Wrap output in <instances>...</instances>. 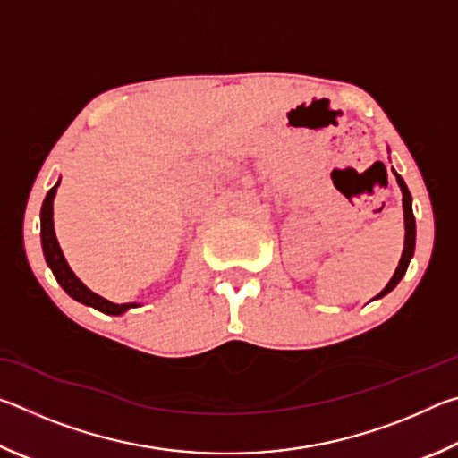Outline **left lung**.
<instances>
[{
    "mask_svg": "<svg viewBox=\"0 0 458 458\" xmlns=\"http://www.w3.org/2000/svg\"><path fill=\"white\" fill-rule=\"evenodd\" d=\"M396 174V172H394ZM396 180H398V185L402 193H404V198H402V204H404V222H406V238H404V250H402V259H400V265L396 268V273H394V276L390 278V283L386 284V289L377 294L376 299L384 297V294L390 293L394 286H396L400 283V278L406 275V268L410 265V259H412L414 254V244H416V222H414V214H412V196H410V191L406 188V183L402 177L396 174Z\"/></svg>",
    "mask_w": 458,
    "mask_h": 458,
    "instance_id": "obj_1",
    "label": "left lung"
}]
</instances>
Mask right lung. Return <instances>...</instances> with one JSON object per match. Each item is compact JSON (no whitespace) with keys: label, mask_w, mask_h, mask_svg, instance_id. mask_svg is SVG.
<instances>
[{"label":"right lung","mask_w":458,"mask_h":458,"mask_svg":"<svg viewBox=\"0 0 458 458\" xmlns=\"http://www.w3.org/2000/svg\"><path fill=\"white\" fill-rule=\"evenodd\" d=\"M58 185H60V182L54 185V188L48 193H46L44 204H42V212H40V224H42L40 236H42L44 257H46V262H48V267L52 268L54 276H56L58 284L68 294H71L72 299L79 301V303H84V305H89V307H95L97 311L106 313V315H121V313H125L127 309L137 307L135 303L114 305V303H111V301L98 297L97 293H92L90 289H87V286H84L79 281V278H76V275L72 273L71 267H68L64 254H62L60 246H58L56 234H54V220H52V201H54V196H56Z\"/></svg>","instance_id":"1"}]
</instances>
